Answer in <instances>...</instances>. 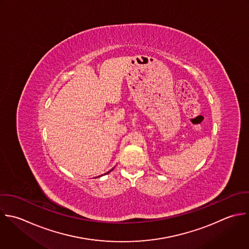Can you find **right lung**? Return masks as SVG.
<instances>
[{
	"instance_id": "obj_1",
	"label": "right lung",
	"mask_w": 249,
	"mask_h": 249,
	"mask_svg": "<svg viewBox=\"0 0 249 249\" xmlns=\"http://www.w3.org/2000/svg\"><path fill=\"white\" fill-rule=\"evenodd\" d=\"M112 170H113V169H111V170H110V171H109V172H107V174H108V173H110V172H111V171H112ZM107 174H105V175H107ZM99 177H102V176H99Z\"/></svg>"
}]
</instances>
